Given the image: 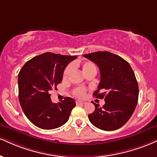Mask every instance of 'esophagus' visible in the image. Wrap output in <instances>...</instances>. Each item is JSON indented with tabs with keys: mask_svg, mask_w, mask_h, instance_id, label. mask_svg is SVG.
I'll return each mask as SVG.
<instances>
[{
	"mask_svg": "<svg viewBox=\"0 0 157 157\" xmlns=\"http://www.w3.org/2000/svg\"><path fill=\"white\" fill-rule=\"evenodd\" d=\"M76 104H77V105H84V104H86V101H76Z\"/></svg>",
	"mask_w": 157,
	"mask_h": 157,
	"instance_id": "esophagus-1",
	"label": "esophagus"
}]
</instances>
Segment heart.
<instances>
[{
  "label": "heart",
  "mask_w": 157,
  "mask_h": 157,
  "mask_svg": "<svg viewBox=\"0 0 157 157\" xmlns=\"http://www.w3.org/2000/svg\"><path fill=\"white\" fill-rule=\"evenodd\" d=\"M81 67H82V71L84 75H86V74L89 73L90 71H96L95 66H94L92 63H90V62H85V63H82ZM71 71V66H69V67L66 68L63 75V79L67 78L68 76L69 75V74H70ZM85 93H86V90H85L83 88H77L74 90V95L78 98H82V97H84Z\"/></svg>",
  "instance_id": "obj_1"
}]
</instances>
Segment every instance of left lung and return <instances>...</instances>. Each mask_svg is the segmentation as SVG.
<instances>
[{
  "label": "left lung",
  "instance_id": "8db88e82",
  "mask_svg": "<svg viewBox=\"0 0 157 157\" xmlns=\"http://www.w3.org/2000/svg\"><path fill=\"white\" fill-rule=\"evenodd\" d=\"M83 56L99 67L100 82L93 96L105 98V101L102 107L92 102L95 110L88 115L89 121L105 131L119 129L129 121L138 101L139 88L135 73L124 58L107 51Z\"/></svg>",
  "mask_w": 157,
  "mask_h": 157
}]
</instances>
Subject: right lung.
I'll list each match as a JSON object with an SVG mask.
<instances>
[{
  "mask_svg": "<svg viewBox=\"0 0 157 157\" xmlns=\"http://www.w3.org/2000/svg\"><path fill=\"white\" fill-rule=\"evenodd\" d=\"M77 56L45 52L25 63L18 75L19 100L28 120L37 127L53 129L69 120L76 104L72 98L66 97L52 103L50 91L61 82L67 66Z\"/></svg>",
  "mask_w": 157,
  "mask_h": 157,
  "instance_id": "add662e5",
  "label": "right lung"
}]
</instances>
